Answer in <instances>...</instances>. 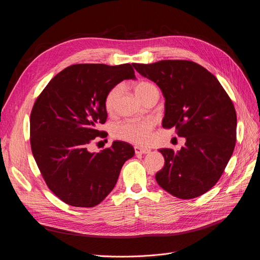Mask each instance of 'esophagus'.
<instances>
[{
  "instance_id": "34e87169",
  "label": "esophagus",
  "mask_w": 260,
  "mask_h": 260,
  "mask_svg": "<svg viewBox=\"0 0 260 260\" xmlns=\"http://www.w3.org/2000/svg\"><path fill=\"white\" fill-rule=\"evenodd\" d=\"M134 150L136 154H147L151 151L148 148H141V147H134Z\"/></svg>"
}]
</instances>
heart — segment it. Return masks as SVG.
Returning a JSON list of instances; mask_svg holds the SVG:
<instances>
[{
    "label": "heart",
    "instance_id": "heart-1",
    "mask_svg": "<svg viewBox=\"0 0 260 260\" xmlns=\"http://www.w3.org/2000/svg\"><path fill=\"white\" fill-rule=\"evenodd\" d=\"M155 88L148 82H140L134 88L136 95L140 99L147 92L148 90ZM119 93V87L111 89L105 99V108L108 112H111L114 108L115 101ZM154 127V121L151 119L143 120H128L117 125L114 129V136L116 139L131 143L133 145L144 146L147 145L151 140V133Z\"/></svg>",
    "mask_w": 260,
    "mask_h": 260
}]
</instances>
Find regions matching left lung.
<instances>
[{"mask_svg": "<svg viewBox=\"0 0 260 260\" xmlns=\"http://www.w3.org/2000/svg\"><path fill=\"white\" fill-rule=\"evenodd\" d=\"M133 67L161 90L162 127H174L186 139L177 152L159 149L165 166L155 175L157 184L181 200L205 194L233 154L237 118L232 101L214 75L191 60L166 59Z\"/></svg>", "mask_w": 260, "mask_h": 260, "instance_id": "1", "label": "left lung"}]
</instances>
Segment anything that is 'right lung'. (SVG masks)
Returning a JSON list of instances; mask_svg holds the SVG:
<instances>
[{
	"label": "right lung",
	"mask_w": 260,
	"mask_h": 260,
	"mask_svg": "<svg viewBox=\"0 0 260 260\" xmlns=\"http://www.w3.org/2000/svg\"><path fill=\"white\" fill-rule=\"evenodd\" d=\"M124 80H135L132 65L78 64L65 68L37 99L30 115V144L48 188L64 203L91 208L114 188L133 147L113 142L99 153L88 145L105 137V99Z\"/></svg>",
	"instance_id": "right-lung-1"
}]
</instances>
